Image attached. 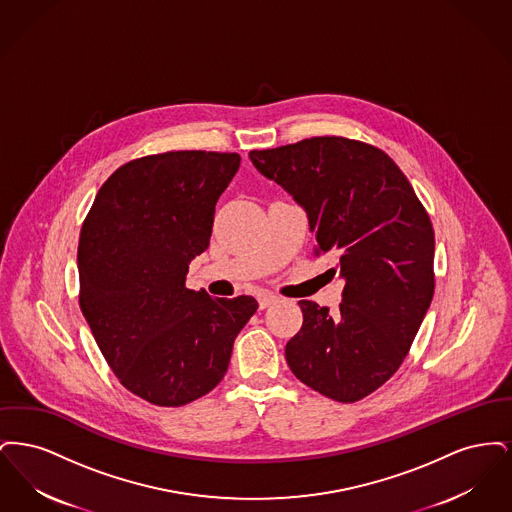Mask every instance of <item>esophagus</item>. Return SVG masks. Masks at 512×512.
Returning <instances> with one entry per match:
<instances>
[{
	"instance_id": "obj_1",
	"label": "esophagus",
	"mask_w": 512,
	"mask_h": 512,
	"mask_svg": "<svg viewBox=\"0 0 512 512\" xmlns=\"http://www.w3.org/2000/svg\"><path fill=\"white\" fill-rule=\"evenodd\" d=\"M276 301H278V297L272 295V293H261V295H259V307H261V309H267L268 305H272V303H276Z\"/></svg>"
}]
</instances>
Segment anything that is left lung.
I'll return each instance as SVG.
<instances>
[{"mask_svg":"<svg viewBox=\"0 0 512 512\" xmlns=\"http://www.w3.org/2000/svg\"><path fill=\"white\" fill-rule=\"evenodd\" d=\"M249 159L303 207L315 251L338 259L330 270L345 282L336 315L299 301L286 361L305 386L355 403L395 374L432 303L430 217L399 167L363 142L320 136Z\"/></svg>","mask_w":512,"mask_h":512,"instance_id":"left-lung-1","label":"left lung"}]
</instances>
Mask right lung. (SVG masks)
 <instances>
[{
    "label": "right lung",
    "mask_w": 512,
    "mask_h": 512,
    "mask_svg": "<svg viewBox=\"0 0 512 512\" xmlns=\"http://www.w3.org/2000/svg\"><path fill=\"white\" fill-rule=\"evenodd\" d=\"M238 169V153L217 151L130 161L107 178L82 224V315L122 386L151 405L182 407L213 390L259 307L251 295L186 288Z\"/></svg>",
    "instance_id": "obj_1"
}]
</instances>
